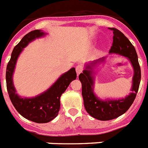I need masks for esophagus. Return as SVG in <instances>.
Here are the masks:
<instances>
[{"instance_id":"34e87169","label":"esophagus","mask_w":148,"mask_h":148,"mask_svg":"<svg viewBox=\"0 0 148 148\" xmlns=\"http://www.w3.org/2000/svg\"><path fill=\"white\" fill-rule=\"evenodd\" d=\"M75 70H76L77 75H79L80 73L82 72V70H83V67H82V66H81V65H78L77 66H76V68H75Z\"/></svg>"}]
</instances>
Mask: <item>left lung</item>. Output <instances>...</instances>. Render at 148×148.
I'll use <instances>...</instances> for the list:
<instances>
[{
  "mask_svg": "<svg viewBox=\"0 0 148 148\" xmlns=\"http://www.w3.org/2000/svg\"><path fill=\"white\" fill-rule=\"evenodd\" d=\"M109 29L113 31L114 35L113 43L109 53H115L127 58L133 67L134 75L132 78V92L128 95L123 99H106L103 100L98 98L94 92L95 69L99 64L104 62L106 57L85 65V69L79 75V79L82 83V95L83 98L84 106L86 112L91 116L100 121L112 120L127 112L135 99L141 77L138 55L134 46L120 30L115 28Z\"/></svg>",
  "mask_w": 148,
  "mask_h": 148,
  "instance_id": "8db88e82",
  "label": "left lung"
}]
</instances>
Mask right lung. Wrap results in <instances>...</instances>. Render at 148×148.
Here are the masks:
<instances>
[{"label": "right lung", "instance_id": "right-lung-1", "mask_svg": "<svg viewBox=\"0 0 148 148\" xmlns=\"http://www.w3.org/2000/svg\"><path fill=\"white\" fill-rule=\"evenodd\" d=\"M45 35L47 34L41 29H36L23 36L13 49L6 71L7 88L13 106L23 118L36 123H47L57 116L60 108V97L66 90L71 82L76 79L75 69L72 68L60 75L47 90L36 96L22 98L16 93L13 75L19 56L29 42Z\"/></svg>", "mask_w": 148, "mask_h": 148}]
</instances>
